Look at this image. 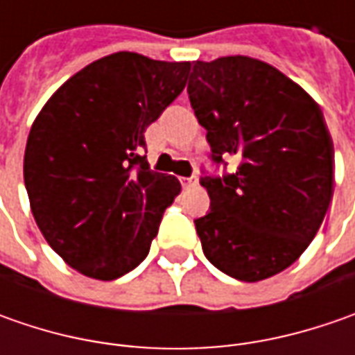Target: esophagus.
Wrapping results in <instances>:
<instances>
[{
    "mask_svg": "<svg viewBox=\"0 0 355 355\" xmlns=\"http://www.w3.org/2000/svg\"><path fill=\"white\" fill-rule=\"evenodd\" d=\"M180 182H182V185H184V187H193V185L198 184V175H191V178H182Z\"/></svg>",
    "mask_w": 355,
    "mask_h": 355,
    "instance_id": "obj_1",
    "label": "esophagus"
}]
</instances>
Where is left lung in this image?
Returning a JSON list of instances; mask_svg holds the SVG:
<instances>
[{
  "label": "left lung",
  "instance_id": "1",
  "mask_svg": "<svg viewBox=\"0 0 355 355\" xmlns=\"http://www.w3.org/2000/svg\"><path fill=\"white\" fill-rule=\"evenodd\" d=\"M187 94L211 159L235 173L201 178L211 211L196 219L213 266L257 282L279 275L316 237L334 193V144L320 106L268 62L196 61Z\"/></svg>",
  "mask_w": 355,
  "mask_h": 355
}]
</instances>
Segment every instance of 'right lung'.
I'll use <instances>...</instances> for the list:
<instances>
[{
	"mask_svg": "<svg viewBox=\"0 0 355 355\" xmlns=\"http://www.w3.org/2000/svg\"><path fill=\"white\" fill-rule=\"evenodd\" d=\"M189 69L112 53L71 76L35 118L23 157L31 213L80 275L114 280L148 257L182 185L150 170L144 132L182 94Z\"/></svg>",
	"mask_w": 355,
	"mask_h": 355,
	"instance_id": "obj_1",
	"label": "right lung"
}]
</instances>
